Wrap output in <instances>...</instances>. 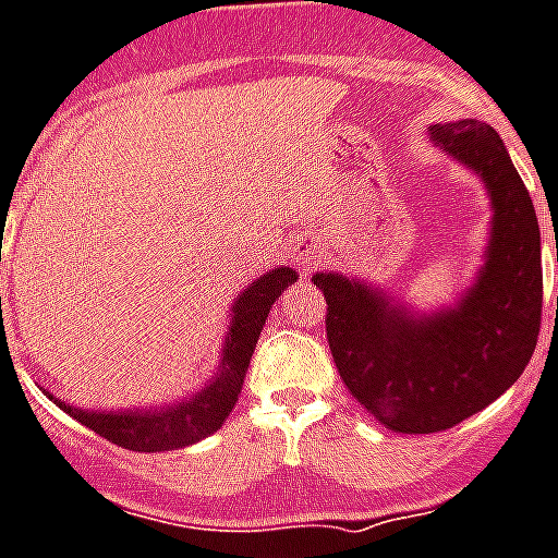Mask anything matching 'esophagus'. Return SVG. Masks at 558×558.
<instances>
[{
  "label": "esophagus",
  "mask_w": 558,
  "mask_h": 558,
  "mask_svg": "<svg viewBox=\"0 0 558 558\" xmlns=\"http://www.w3.org/2000/svg\"><path fill=\"white\" fill-rule=\"evenodd\" d=\"M305 262H311V259H305Z\"/></svg>",
  "instance_id": "34e87169"
}]
</instances>
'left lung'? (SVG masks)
Here are the masks:
<instances>
[{
	"mask_svg": "<svg viewBox=\"0 0 558 558\" xmlns=\"http://www.w3.org/2000/svg\"><path fill=\"white\" fill-rule=\"evenodd\" d=\"M430 140L476 170L494 199L485 268L462 302L416 319L367 284L313 276L344 388L396 434H439L487 408L522 376L542 328L538 219L505 142L476 119L434 124Z\"/></svg>",
	"mask_w": 558,
	"mask_h": 558,
	"instance_id": "1",
	"label": "left lung"
}]
</instances>
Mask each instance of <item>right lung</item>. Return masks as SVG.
Masks as SVG:
<instances>
[{
  "instance_id": "add662e5",
  "label": "right lung",
  "mask_w": 558,
  "mask_h": 558,
  "mask_svg": "<svg viewBox=\"0 0 558 558\" xmlns=\"http://www.w3.org/2000/svg\"><path fill=\"white\" fill-rule=\"evenodd\" d=\"M293 279H296V270L276 268L256 279L251 288H245V293L233 305V322H230L228 339H225L222 367L216 373V379L187 402L173 404L168 411L90 413L73 408V404H64L62 399H53V396L50 399L68 416H73L76 422L90 427L94 434L124 450L156 453V450L185 448V445L205 439V436L216 434L233 411L270 305L282 296L288 284H293Z\"/></svg>"
}]
</instances>
